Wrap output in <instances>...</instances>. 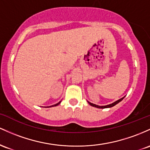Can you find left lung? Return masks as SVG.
<instances>
[{
  "label": "left lung",
  "instance_id": "8db88e82",
  "mask_svg": "<svg viewBox=\"0 0 150 150\" xmlns=\"http://www.w3.org/2000/svg\"><path fill=\"white\" fill-rule=\"evenodd\" d=\"M124 98H125V96L122 97V98L119 99V100H116L115 102L112 103H111V104H109V105H103V106H100V105H96V104H93V103H90V102H88V103L89 104H90L91 105V106H93V107H96V108H111V107H112V106H114V105H115L116 104H117V103H118L119 102H120L121 100H122V99Z\"/></svg>",
  "mask_w": 150,
  "mask_h": 150
}]
</instances>
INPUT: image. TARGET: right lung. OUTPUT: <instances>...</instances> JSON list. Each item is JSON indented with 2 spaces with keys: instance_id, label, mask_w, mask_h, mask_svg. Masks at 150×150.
Segmentation results:
<instances>
[{
  "instance_id": "add662e5",
  "label": "right lung",
  "mask_w": 150,
  "mask_h": 150,
  "mask_svg": "<svg viewBox=\"0 0 150 150\" xmlns=\"http://www.w3.org/2000/svg\"><path fill=\"white\" fill-rule=\"evenodd\" d=\"M60 103H61V101H59L58 103H57V104H55V105H52V106H50V107H54V106H57V105H58ZM49 108V107H48Z\"/></svg>"
}]
</instances>
